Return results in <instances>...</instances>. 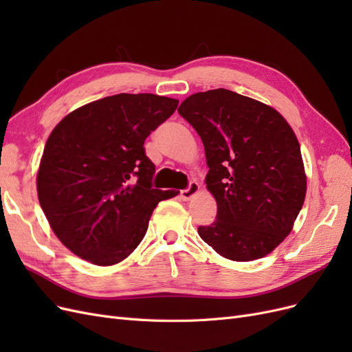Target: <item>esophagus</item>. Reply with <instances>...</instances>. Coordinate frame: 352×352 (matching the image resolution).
Returning a JSON list of instances; mask_svg holds the SVG:
<instances>
[{
  "label": "esophagus",
  "mask_w": 352,
  "mask_h": 352,
  "mask_svg": "<svg viewBox=\"0 0 352 352\" xmlns=\"http://www.w3.org/2000/svg\"><path fill=\"white\" fill-rule=\"evenodd\" d=\"M198 190H199V185L197 182H190L186 189L180 190V198L184 201H189L190 198H194L197 195Z\"/></svg>",
  "instance_id": "esophagus-1"
}]
</instances>
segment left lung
I'll list each match as a JSON object with an SVG mask.
<instances>
[{"mask_svg":"<svg viewBox=\"0 0 352 352\" xmlns=\"http://www.w3.org/2000/svg\"><path fill=\"white\" fill-rule=\"evenodd\" d=\"M179 114L204 144L217 216L199 226L221 257L258 260L291 233L307 192L301 148L282 114L229 89L188 97Z\"/></svg>","mask_w":352,"mask_h":352,"instance_id":"8db88e82","label":"left lung"}]
</instances>
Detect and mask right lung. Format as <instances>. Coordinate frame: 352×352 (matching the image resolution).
I'll return each instance as SVG.
<instances>
[{
    "label": "right lung",
    "mask_w": 352,
    "mask_h": 352,
    "mask_svg": "<svg viewBox=\"0 0 352 352\" xmlns=\"http://www.w3.org/2000/svg\"><path fill=\"white\" fill-rule=\"evenodd\" d=\"M154 94H117L72 111L51 132L36 177L56 236L97 265L120 263L144 239L160 201L144 142L177 109Z\"/></svg>",
    "instance_id": "obj_1"
}]
</instances>
